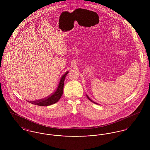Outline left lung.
Wrapping results in <instances>:
<instances>
[{"instance_id": "left-lung-1", "label": "left lung", "mask_w": 150, "mask_h": 150, "mask_svg": "<svg viewBox=\"0 0 150 150\" xmlns=\"http://www.w3.org/2000/svg\"><path fill=\"white\" fill-rule=\"evenodd\" d=\"M86 97H87V98H88V99H89V100H91V102H93V103H95V104H98V103H96V102H94V101H93V100H91V98H89V97H88V95H86Z\"/></svg>"}]
</instances>
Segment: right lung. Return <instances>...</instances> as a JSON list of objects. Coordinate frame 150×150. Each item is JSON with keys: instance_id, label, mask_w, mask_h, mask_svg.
Returning a JSON list of instances; mask_svg holds the SVG:
<instances>
[{"instance_id": "obj_1", "label": "right lung", "mask_w": 150, "mask_h": 150, "mask_svg": "<svg viewBox=\"0 0 150 150\" xmlns=\"http://www.w3.org/2000/svg\"><path fill=\"white\" fill-rule=\"evenodd\" d=\"M68 73L69 71H67L62 75L56 90L49 96L41 100H36L34 101H28V102L30 103L36 105L38 106H47L57 102L61 98L63 94L64 79Z\"/></svg>"}]
</instances>
